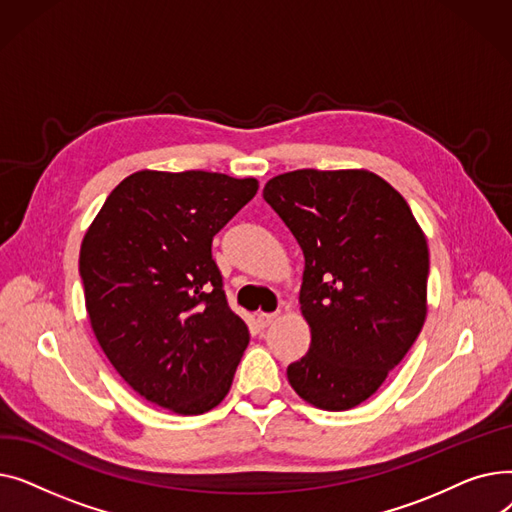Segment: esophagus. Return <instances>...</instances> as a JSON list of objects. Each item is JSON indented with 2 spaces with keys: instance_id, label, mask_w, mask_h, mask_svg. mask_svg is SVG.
Wrapping results in <instances>:
<instances>
[{
  "instance_id": "34e87169",
  "label": "esophagus",
  "mask_w": 512,
  "mask_h": 512,
  "mask_svg": "<svg viewBox=\"0 0 512 512\" xmlns=\"http://www.w3.org/2000/svg\"><path fill=\"white\" fill-rule=\"evenodd\" d=\"M276 319H278V313H257V324H259L261 328L272 326Z\"/></svg>"
}]
</instances>
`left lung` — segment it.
Returning a JSON list of instances; mask_svg holds the SVG:
<instances>
[{
	"mask_svg": "<svg viewBox=\"0 0 512 512\" xmlns=\"http://www.w3.org/2000/svg\"><path fill=\"white\" fill-rule=\"evenodd\" d=\"M263 199L305 257L307 355L288 382L309 405L348 411L380 390L427 315V240L407 201L369 170H294Z\"/></svg>",
	"mask_w": 512,
	"mask_h": 512,
	"instance_id": "8db88e82",
	"label": "left lung"
}]
</instances>
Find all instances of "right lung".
<instances>
[{"instance_id":"right-lung-1","label":"right lung","mask_w":512,"mask_h":512,"mask_svg":"<svg viewBox=\"0 0 512 512\" xmlns=\"http://www.w3.org/2000/svg\"><path fill=\"white\" fill-rule=\"evenodd\" d=\"M257 188L255 178L218 172H134L80 245L85 305L105 357L134 392L176 415L218 407L249 344L211 242Z\"/></svg>"}]
</instances>
